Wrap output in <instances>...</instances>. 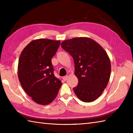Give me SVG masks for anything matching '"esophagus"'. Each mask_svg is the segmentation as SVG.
I'll list each match as a JSON object with an SVG mask.
<instances>
[{"instance_id":"1","label":"esophagus","mask_w":133,"mask_h":133,"mask_svg":"<svg viewBox=\"0 0 133 133\" xmlns=\"http://www.w3.org/2000/svg\"><path fill=\"white\" fill-rule=\"evenodd\" d=\"M67 78H68V76L67 75H66V76H64V77H63V80L64 81H66L67 79Z\"/></svg>"}]
</instances>
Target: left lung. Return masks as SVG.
<instances>
[{"mask_svg":"<svg viewBox=\"0 0 133 133\" xmlns=\"http://www.w3.org/2000/svg\"><path fill=\"white\" fill-rule=\"evenodd\" d=\"M62 49L74 61L78 85L73 90L84 102H91L102 94L109 82L111 63L106 52L99 44L89 38L79 37L64 41Z\"/></svg>","mask_w":133,"mask_h":133,"instance_id":"8db88e82","label":"left lung"}]
</instances>
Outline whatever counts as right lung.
I'll list each match as a JSON object with an SVG mask.
<instances>
[{"mask_svg": "<svg viewBox=\"0 0 133 133\" xmlns=\"http://www.w3.org/2000/svg\"><path fill=\"white\" fill-rule=\"evenodd\" d=\"M59 41L39 39L32 41L20 55L18 74L28 95L39 104L46 105L55 99L62 86L54 74L51 58L60 46Z\"/></svg>", "mask_w": 133, "mask_h": 133, "instance_id": "obj_1", "label": "right lung"}]
</instances>
